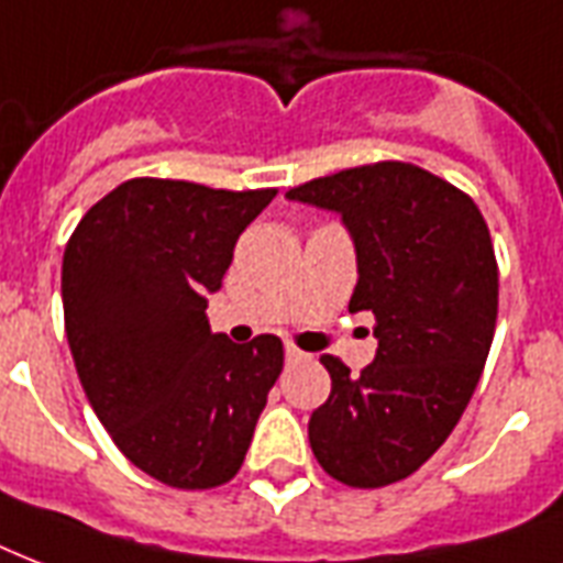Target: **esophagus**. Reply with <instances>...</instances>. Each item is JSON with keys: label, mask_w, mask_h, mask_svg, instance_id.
<instances>
[{"label": "esophagus", "mask_w": 563, "mask_h": 563, "mask_svg": "<svg viewBox=\"0 0 563 563\" xmlns=\"http://www.w3.org/2000/svg\"><path fill=\"white\" fill-rule=\"evenodd\" d=\"M285 358H287V364H296V361L305 358V352H299V350H296V346H287Z\"/></svg>", "instance_id": "34e87169"}]
</instances>
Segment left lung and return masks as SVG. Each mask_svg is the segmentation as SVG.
<instances>
[{"label":"left lung","mask_w":563,"mask_h":563,"mask_svg":"<svg viewBox=\"0 0 563 563\" xmlns=\"http://www.w3.org/2000/svg\"><path fill=\"white\" fill-rule=\"evenodd\" d=\"M287 199L338 211L358 252L350 311H373L376 361L331 376L308 440L320 467L350 487L402 482L459 426L485 369L499 308V267L478 205L405 161L313 178Z\"/></svg>","instance_id":"obj_1"}]
</instances>
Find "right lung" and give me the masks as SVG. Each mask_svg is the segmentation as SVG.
<instances>
[{
    "label": "right lung",
    "instance_id": "1",
    "mask_svg": "<svg viewBox=\"0 0 563 563\" xmlns=\"http://www.w3.org/2000/svg\"><path fill=\"white\" fill-rule=\"evenodd\" d=\"M273 196L129 178L64 250V325L87 399L125 459L178 490L238 476L285 367L276 334L238 346L205 317L234 243Z\"/></svg>",
    "mask_w": 563,
    "mask_h": 563
}]
</instances>
